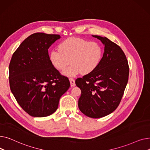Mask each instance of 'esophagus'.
I'll return each mask as SVG.
<instances>
[{"label": "esophagus", "instance_id": "34e87169", "mask_svg": "<svg viewBox=\"0 0 150 150\" xmlns=\"http://www.w3.org/2000/svg\"><path fill=\"white\" fill-rule=\"evenodd\" d=\"M69 81H70L71 87H74V86H75V80L73 79V78H69Z\"/></svg>", "mask_w": 150, "mask_h": 150}]
</instances>
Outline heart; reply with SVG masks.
Masks as SVG:
<instances>
[{
	"label": "heart",
	"instance_id": "1",
	"mask_svg": "<svg viewBox=\"0 0 150 150\" xmlns=\"http://www.w3.org/2000/svg\"><path fill=\"white\" fill-rule=\"evenodd\" d=\"M103 54V47L99 43L70 37L59 44V49L50 52L49 59L53 67L60 70L64 69L70 62L72 64L62 74L75 76L80 73L86 75L93 72L100 64Z\"/></svg>",
	"mask_w": 150,
	"mask_h": 150
}]
</instances>
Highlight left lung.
I'll use <instances>...</instances> for the list:
<instances>
[{
  "label": "left lung",
  "mask_w": 150,
  "mask_h": 150,
  "mask_svg": "<svg viewBox=\"0 0 150 150\" xmlns=\"http://www.w3.org/2000/svg\"><path fill=\"white\" fill-rule=\"evenodd\" d=\"M104 45V53L93 72L78 78L75 84L81 94L78 105L85 115L98 119L112 113L119 106L127 86L129 66L120 47L106 37L92 35Z\"/></svg>",
  "instance_id": "obj_1"
}]
</instances>
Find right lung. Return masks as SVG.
Listing matches in <instances>:
<instances>
[{
  "mask_svg": "<svg viewBox=\"0 0 150 150\" xmlns=\"http://www.w3.org/2000/svg\"><path fill=\"white\" fill-rule=\"evenodd\" d=\"M59 35L33 33L13 53L9 66L11 91L30 115L49 116L57 111L61 97L70 87L66 76L51 64L48 49Z\"/></svg>",
  "mask_w": 150,
  "mask_h": 150,
  "instance_id": "right-lung-1",
  "label": "right lung"
}]
</instances>
